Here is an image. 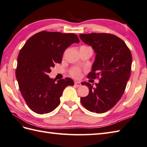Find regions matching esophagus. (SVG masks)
<instances>
[{
  "mask_svg": "<svg viewBox=\"0 0 147 147\" xmlns=\"http://www.w3.org/2000/svg\"><path fill=\"white\" fill-rule=\"evenodd\" d=\"M75 86H77V87H79V86H81V84H80V82H79V81H76V82H75Z\"/></svg>",
  "mask_w": 147,
  "mask_h": 147,
  "instance_id": "obj_1",
  "label": "esophagus"
}]
</instances>
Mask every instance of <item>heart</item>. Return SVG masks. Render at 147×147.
I'll return each mask as SVG.
<instances>
[{"label": "heart", "mask_w": 147, "mask_h": 147, "mask_svg": "<svg viewBox=\"0 0 147 147\" xmlns=\"http://www.w3.org/2000/svg\"><path fill=\"white\" fill-rule=\"evenodd\" d=\"M70 74L71 76H73L74 77L76 78H79L80 75H81V71H80V69L77 68H74L70 71Z\"/></svg>", "instance_id": "heart-1"}]
</instances>
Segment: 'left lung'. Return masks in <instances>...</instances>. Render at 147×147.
I'll return each mask as SVG.
<instances>
[{
	"label": "left lung",
	"mask_w": 147,
	"mask_h": 147,
	"mask_svg": "<svg viewBox=\"0 0 147 147\" xmlns=\"http://www.w3.org/2000/svg\"><path fill=\"white\" fill-rule=\"evenodd\" d=\"M79 37L96 53L88 78L100 79L95 88L90 83L82 82L89 92L80 98V101L89 111L104 113L114 107L124 94L130 77L132 55L124 42L116 35L92 33Z\"/></svg>",
	"instance_id": "left-lung-1"
}]
</instances>
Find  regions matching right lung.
<instances>
[{
	"instance_id": "add662e5",
	"label": "right lung",
	"mask_w": 147,
	"mask_h": 147,
	"mask_svg": "<svg viewBox=\"0 0 147 147\" xmlns=\"http://www.w3.org/2000/svg\"><path fill=\"white\" fill-rule=\"evenodd\" d=\"M79 39L74 34L42 31L26 42L18 57L16 76L26 103L33 112L44 114L53 111L60 102L65 88L74 86L70 78L56 80L47 74L60 63L65 49Z\"/></svg>"
}]
</instances>
